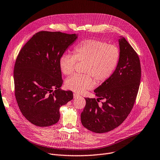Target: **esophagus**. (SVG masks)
Returning a JSON list of instances; mask_svg holds the SVG:
<instances>
[{
    "label": "esophagus",
    "instance_id": "34e87169",
    "mask_svg": "<svg viewBox=\"0 0 160 160\" xmlns=\"http://www.w3.org/2000/svg\"><path fill=\"white\" fill-rule=\"evenodd\" d=\"M80 96V95L79 94H76V93H75L74 94H73V97H74V98H77L78 97H79Z\"/></svg>",
    "mask_w": 160,
    "mask_h": 160
}]
</instances>
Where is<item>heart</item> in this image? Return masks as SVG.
<instances>
[{
	"instance_id": "heart-1",
	"label": "heart",
	"mask_w": 160,
	"mask_h": 160,
	"mask_svg": "<svg viewBox=\"0 0 160 160\" xmlns=\"http://www.w3.org/2000/svg\"><path fill=\"white\" fill-rule=\"evenodd\" d=\"M119 48L113 45L96 39H87L76 46L73 55L64 53L59 59V67L66 75H71L78 62H85V75L76 74L68 78L66 88L75 92H82L94 86L92 77L98 82H103L112 74L119 59Z\"/></svg>"
}]
</instances>
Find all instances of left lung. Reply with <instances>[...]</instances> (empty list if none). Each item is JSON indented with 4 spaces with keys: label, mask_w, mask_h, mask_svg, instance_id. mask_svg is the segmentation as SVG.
<instances>
[{
    "label": "left lung",
    "mask_w": 160,
    "mask_h": 160,
    "mask_svg": "<svg viewBox=\"0 0 160 160\" xmlns=\"http://www.w3.org/2000/svg\"><path fill=\"white\" fill-rule=\"evenodd\" d=\"M118 40L119 59L111 76L94 92L98 98H85L81 113L82 125L97 133H106L118 127L132 110L141 79L139 57L126 39ZM105 99L101 107L97 102Z\"/></svg>",
    "instance_id": "1"
}]
</instances>
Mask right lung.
<instances>
[{"label": "right lung", "mask_w": 160, "mask_h": 160, "mask_svg": "<svg viewBox=\"0 0 160 160\" xmlns=\"http://www.w3.org/2000/svg\"><path fill=\"white\" fill-rule=\"evenodd\" d=\"M78 34L41 31L22 48L14 68L15 97L24 117L33 124L50 126L60 118L59 109L73 98L62 85L59 59Z\"/></svg>", "instance_id": "right-lung-1"}]
</instances>
